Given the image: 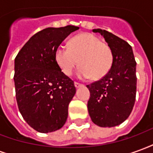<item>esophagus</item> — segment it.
Wrapping results in <instances>:
<instances>
[{"label": "esophagus", "mask_w": 153, "mask_h": 153, "mask_svg": "<svg viewBox=\"0 0 153 153\" xmlns=\"http://www.w3.org/2000/svg\"><path fill=\"white\" fill-rule=\"evenodd\" d=\"M74 85H75L76 88H79V87L83 86V84H82V83H78V82H74Z\"/></svg>", "instance_id": "obj_1"}]
</instances>
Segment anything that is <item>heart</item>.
Instances as JSON below:
<instances>
[{
	"mask_svg": "<svg viewBox=\"0 0 153 153\" xmlns=\"http://www.w3.org/2000/svg\"><path fill=\"white\" fill-rule=\"evenodd\" d=\"M113 58L109 45L89 33L77 35L70 39L69 47L59 46L55 51L56 62L65 75H71L79 63L80 76L95 80L109 72Z\"/></svg>",
	"mask_w": 153,
	"mask_h": 153,
	"instance_id": "b5f03b06",
	"label": "heart"
}]
</instances>
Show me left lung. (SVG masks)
Returning a JSON list of instances; mask_svg holds the SVG:
<instances>
[{"label":"left lung","instance_id":"1","mask_svg":"<svg viewBox=\"0 0 153 153\" xmlns=\"http://www.w3.org/2000/svg\"><path fill=\"white\" fill-rule=\"evenodd\" d=\"M100 33L113 52L112 66L101 79L87 85L90 92L88 110L93 122L101 127L121 124L131 113L136 98V61L131 46L111 33Z\"/></svg>","mask_w":153,"mask_h":153}]
</instances>
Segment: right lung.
I'll return each mask as SVG.
<instances>
[{
  "label": "right lung",
  "instance_id": "obj_1",
  "mask_svg": "<svg viewBox=\"0 0 153 153\" xmlns=\"http://www.w3.org/2000/svg\"><path fill=\"white\" fill-rule=\"evenodd\" d=\"M79 27L47 28L35 33L15 57V94L19 111L40 133L60 128L68 117V106L76 93L74 81L62 73L55 51Z\"/></svg>",
  "mask_w": 153,
  "mask_h": 153
}]
</instances>
